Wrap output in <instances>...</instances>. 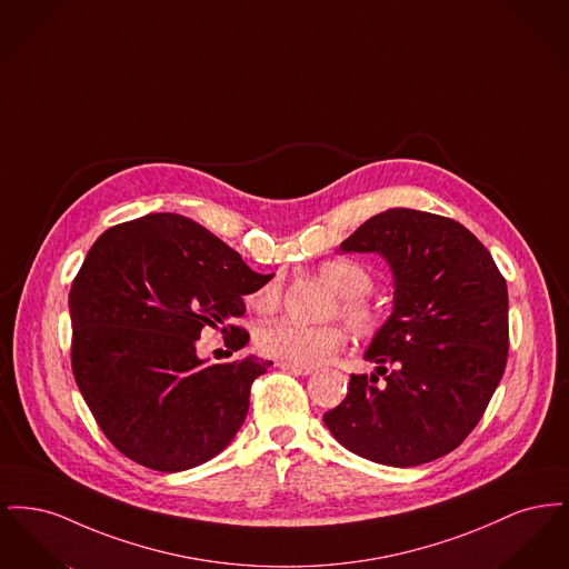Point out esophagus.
<instances>
[{
  "mask_svg": "<svg viewBox=\"0 0 569 569\" xmlns=\"http://www.w3.org/2000/svg\"><path fill=\"white\" fill-rule=\"evenodd\" d=\"M277 367H281V369H286V371H290L295 376H311L316 371L313 367H300V365H292V362H286V360L277 362Z\"/></svg>",
  "mask_w": 569,
  "mask_h": 569,
  "instance_id": "obj_1",
  "label": "esophagus"
}]
</instances>
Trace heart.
Here are the masks:
<instances>
[{
  "mask_svg": "<svg viewBox=\"0 0 569 569\" xmlns=\"http://www.w3.org/2000/svg\"><path fill=\"white\" fill-rule=\"evenodd\" d=\"M320 274L337 290L339 302L332 313L341 316L360 335H373L383 325L378 305H373L367 295L373 288L369 271L350 258H335L320 267ZM281 300V281L272 277L260 286L251 297L249 305L260 313H271ZM258 348L267 356L300 365L316 367L322 365L335 352H339L348 337L339 325L307 326L295 320H277L258 330Z\"/></svg>",
  "mask_w": 569,
  "mask_h": 569,
  "instance_id": "obj_1",
  "label": "heart"
}]
</instances>
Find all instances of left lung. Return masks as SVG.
I'll return each instance as SVG.
<instances>
[{
  "instance_id": "left-lung-1",
  "label": "left lung",
  "mask_w": 569,
  "mask_h": 569,
  "mask_svg": "<svg viewBox=\"0 0 569 569\" xmlns=\"http://www.w3.org/2000/svg\"><path fill=\"white\" fill-rule=\"evenodd\" d=\"M341 251L383 256L395 305L365 352L376 373L350 378L348 397L325 413L328 431L379 465L446 457L476 429L506 371L503 274L462 223L413 209L367 219Z\"/></svg>"
}]
</instances>
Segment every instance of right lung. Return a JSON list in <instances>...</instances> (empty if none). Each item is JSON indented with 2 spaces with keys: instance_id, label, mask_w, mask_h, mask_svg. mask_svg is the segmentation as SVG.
I'll list each match as a JSON object with an SVG mask.
<instances>
[{
  "instance_id": "1",
  "label": "right lung",
  "mask_w": 569,
  "mask_h": 569,
  "mask_svg": "<svg viewBox=\"0 0 569 569\" xmlns=\"http://www.w3.org/2000/svg\"><path fill=\"white\" fill-rule=\"evenodd\" d=\"M271 277L177 213L112 226L93 243L70 290L72 373L123 457L174 473L232 441L272 362L249 353L207 365L196 341L211 326L232 352L244 348L249 332L234 320Z\"/></svg>"
}]
</instances>
